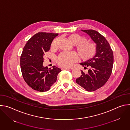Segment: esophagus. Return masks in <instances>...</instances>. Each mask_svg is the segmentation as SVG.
I'll use <instances>...</instances> for the list:
<instances>
[{
  "label": "esophagus",
  "instance_id": "obj_1",
  "mask_svg": "<svg viewBox=\"0 0 130 130\" xmlns=\"http://www.w3.org/2000/svg\"><path fill=\"white\" fill-rule=\"evenodd\" d=\"M73 69V68H66V67H63V68H61V69H62V70H67V69Z\"/></svg>",
  "mask_w": 130,
  "mask_h": 130
}]
</instances>
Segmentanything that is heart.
Instances as JSON below:
<instances>
[{"label":"heart","mask_w":130,"mask_h":130,"mask_svg":"<svg viewBox=\"0 0 130 130\" xmlns=\"http://www.w3.org/2000/svg\"><path fill=\"white\" fill-rule=\"evenodd\" d=\"M67 39L70 44L76 45L75 49L79 54L80 60H89L95 55L97 52L96 44L93 42L86 41L84 36L78 33H72L69 35ZM58 41V39L53 40L51 44L52 49L57 48ZM78 58V55L75 52H62L57 58L56 61L58 64L61 67H69Z\"/></svg>","instance_id":"b5f03b06"}]
</instances>
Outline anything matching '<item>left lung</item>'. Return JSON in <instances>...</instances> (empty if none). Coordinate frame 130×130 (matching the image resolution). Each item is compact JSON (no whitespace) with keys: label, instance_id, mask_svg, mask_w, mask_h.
I'll use <instances>...</instances> for the list:
<instances>
[{"label":"left lung","instance_id":"1","mask_svg":"<svg viewBox=\"0 0 130 130\" xmlns=\"http://www.w3.org/2000/svg\"><path fill=\"white\" fill-rule=\"evenodd\" d=\"M81 30L87 33L96 43L97 53L92 59L80 63L85 69H88V71L81 70V75L76 79V83L87 91H92L103 86L109 78L114 63L113 52L106 39L98 31Z\"/></svg>","mask_w":130,"mask_h":130}]
</instances>
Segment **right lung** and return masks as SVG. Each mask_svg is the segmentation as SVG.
<instances>
[{
  "label": "right lung",
  "mask_w": 130,
  "mask_h": 130,
  "mask_svg": "<svg viewBox=\"0 0 130 130\" xmlns=\"http://www.w3.org/2000/svg\"><path fill=\"white\" fill-rule=\"evenodd\" d=\"M58 33L39 32L34 34L25 45L20 59L23 77L33 89L46 91L57 81L61 69L54 66L52 68L43 65L44 55L48 52L53 39Z\"/></svg>",
  "instance_id": "1"
}]
</instances>
